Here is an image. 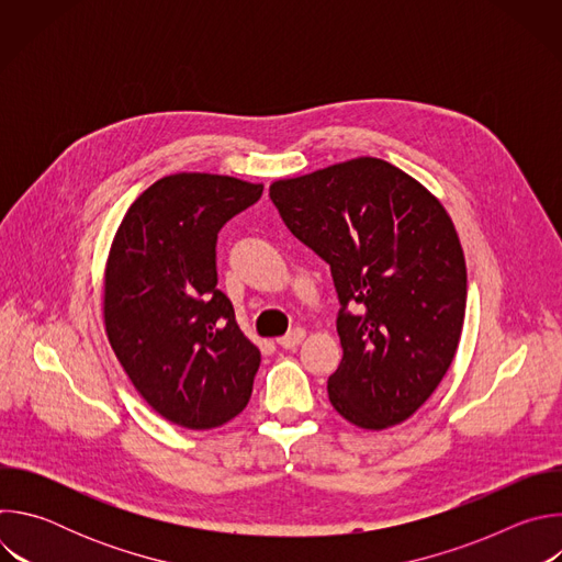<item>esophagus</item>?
<instances>
[{
	"label": "esophagus",
	"instance_id": "34e87169",
	"mask_svg": "<svg viewBox=\"0 0 562 562\" xmlns=\"http://www.w3.org/2000/svg\"><path fill=\"white\" fill-rule=\"evenodd\" d=\"M304 329H293L291 334H286V336H282L280 340H278V345L282 347V349H289V351H293V349H297V345L304 340Z\"/></svg>",
	"mask_w": 562,
	"mask_h": 562
}]
</instances>
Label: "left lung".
Returning a JSON list of instances; mask_svg holds the SVG:
<instances>
[{"mask_svg":"<svg viewBox=\"0 0 562 562\" xmlns=\"http://www.w3.org/2000/svg\"><path fill=\"white\" fill-rule=\"evenodd\" d=\"M269 195L286 228L331 267L342 345L329 378L334 409L373 431L405 423L460 342L467 267L451 217L378 157L278 180Z\"/></svg>","mask_w":562,"mask_h":562,"instance_id":"left-lung-1","label":"left lung"}]
</instances>
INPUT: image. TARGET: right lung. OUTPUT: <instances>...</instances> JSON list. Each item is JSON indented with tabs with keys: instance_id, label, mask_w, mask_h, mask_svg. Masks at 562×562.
Returning a JSON list of instances; mask_svg holds the SVG:
<instances>
[{
	"instance_id": "obj_1",
	"label": "right lung",
	"mask_w": 562,
	"mask_h": 562,
	"mask_svg": "<svg viewBox=\"0 0 562 562\" xmlns=\"http://www.w3.org/2000/svg\"><path fill=\"white\" fill-rule=\"evenodd\" d=\"M262 189L176 173L150 184L115 233L104 276L106 336L139 395L173 425L220 427L251 397L260 351L217 289L215 245Z\"/></svg>"
}]
</instances>
